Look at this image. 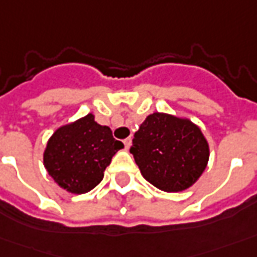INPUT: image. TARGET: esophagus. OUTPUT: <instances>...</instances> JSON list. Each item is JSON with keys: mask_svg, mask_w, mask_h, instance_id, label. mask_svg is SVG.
Returning <instances> with one entry per match:
<instances>
[{"mask_svg": "<svg viewBox=\"0 0 257 257\" xmlns=\"http://www.w3.org/2000/svg\"><path fill=\"white\" fill-rule=\"evenodd\" d=\"M123 143H124L125 150H128V148H130V146H132V139L128 137V139H125L124 141H123Z\"/></svg>", "mask_w": 257, "mask_h": 257, "instance_id": "1", "label": "esophagus"}]
</instances>
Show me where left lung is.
<instances>
[{"mask_svg": "<svg viewBox=\"0 0 257 257\" xmlns=\"http://www.w3.org/2000/svg\"><path fill=\"white\" fill-rule=\"evenodd\" d=\"M130 152L144 179L168 193L192 187L210 158L208 141L199 125L189 118L159 111L140 124Z\"/></svg>", "mask_w": 257, "mask_h": 257, "instance_id": "1", "label": "left lung"}]
</instances>
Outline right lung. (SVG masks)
<instances>
[{
    "instance_id": "obj_1",
    "label": "right lung",
    "mask_w": 257,
    "mask_h": 257,
    "mask_svg": "<svg viewBox=\"0 0 257 257\" xmlns=\"http://www.w3.org/2000/svg\"><path fill=\"white\" fill-rule=\"evenodd\" d=\"M124 148L107 125L89 113L58 127L46 144L43 165L54 183L72 194L91 192L102 182L113 155Z\"/></svg>"
}]
</instances>
